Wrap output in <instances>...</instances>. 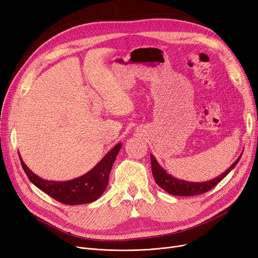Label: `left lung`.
I'll return each instance as SVG.
<instances>
[{
	"mask_svg": "<svg viewBox=\"0 0 258 258\" xmlns=\"http://www.w3.org/2000/svg\"><path fill=\"white\" fill-rule=\"evenodd\" d=\"M242 153L240 156L236 159L234 163L230 166L227 170H225L222 174L218 175V177L206 181V182H188L185 180L177 179L172 177V175L168 174L164 168H162L160 164L158 163V161L156 158L151 155V162H152V171L154 179L156 183L162 188L164 189L166 192L172 196H180V197H191V196H197L207 192L210 189H212L214 186L218 185L226 175L231 171L236 164L238 163V161L240 160Z\"/></svg>",
	"mask_w": 258,
	"mask_h": 258,
	"instance_id": "1",
	"label": "left lung"
}]
</instances>
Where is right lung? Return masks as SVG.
<instances>
[{
  "mask_svg": "<svg viewBox=\"0 0 258 258\" xmlns=\"http://www.w3.org/2000/svg\"><path fill=\"white\" fill-rule=\"evenodd\" d=\"M122 144L118 143L108 152L97 165L89 172L70 181H48L33 173L21 158V164L27 177L40 190L66 205L88 204L96 201L104 192L108 177Z\"/></svg>",
  "mask_w": 258,
  "mask_h": 258,
  "instance_id": "add662e5",
  "label": "right lung"
}]
</instances>
